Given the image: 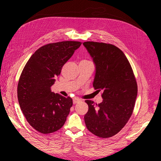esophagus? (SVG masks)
<instances>
[{
  "label": "esophagus",
  "mask_w": 161,
  "mask_h": 161,
  "mask_svg": "<svg viewBox=\"0 0 161 161\" xmlns=\"http://www.w3.org/2000/svg\"><path fill=\"white\" fill-rule=\"evenodd\" d=\"M80 101V99H77V98H75V99H73V103H77V102H79Z\"/></svg>",
  "instance_id": "34e87169"
}]
</instances>
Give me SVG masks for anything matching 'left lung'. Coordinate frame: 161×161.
<instances>
[{"label":"left lung","mask_w":161,"mask_h":161,"mask_svg":"<svg viewBox=\"0 0 161 161\" xmlns=\"http://www.w3.org/2000/svg\"><path fill=\"white\" fill-rule=\"evenodd\" d=\"M96 67L94 89L103 93L102 103L86 100L89 110L84 122L89 131L100 138L118 133L131 116L138 86L131 66L119 48L111 44L84 42Z\"/></svg>","instance_id":"obj_1"}]
</instances>
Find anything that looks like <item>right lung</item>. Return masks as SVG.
<instances>
[{
	"mask_svg": "<svg viewBox=\"0 0 161 161\" xmlns=\"http://www.w3.org/2000/svg\"><path fill=\"white\" fill-rule=\"evenodd\" d=\"M81 42L62 41L50 43L35 52L24 67L18 84V99L30 125L41 133H50L63 126L72 98L51 92L63 65Z\"/></svg>",
	"mask_w": 161,
	"mask_h": 161,
	"instance_id": "1",
	"label": "right lung"
}]
</instances>
